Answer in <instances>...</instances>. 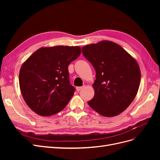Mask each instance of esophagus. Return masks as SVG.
<instances>
[{
  "instance_id": "obj_1",
  "label": "esophagus",
  "mask_w": 160,
  "mask_h": 160,
  "mask_svg": "<svg viewBox=\"0 0 160 160\" xmlns=\"http://www.w3.org/2000/svg\"><path fill=\"white\" fill-rule=\"evenodd\" d=\"M83 88V86H82V87H77L76 89H77V91H81Z\"/></svg>"
}]
</instances>
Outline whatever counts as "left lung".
Instances as JSON below:
<instances>
[{
    "label": "left lung",
    "mask_w": 160,
    "mask_h": 160,
    "mask_svg": "<svg viewBox=\"0 0 160 160\" xmlns=\"http://www.w3.org/2000/svg\"><path fill=\"white\" fill-rule=\"evenodd\" d=\"M82 52L96 72L95 95L89 105L105 117L122 113L139 87L141 72L137 61L122 47L109 41L86 45Z\"/></svg>",
    "instance_id": "1"
}]
</instances>
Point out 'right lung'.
<instances>
[{
    "instance_id": "obj_1",
    "label": "right lung",
    "mask_w": 160,
    "mask_h": 160,
    "mask_svg": "<svg viewBox=\"0 0 160 160\" xmlns=\"http://www.w3.org/2000/svg\"><path fill=\"white\" fill-rule=\"evenodd\" d=\"M79 47L56 46L38 49L22 64L19 85L26 103L41 116L63 109L74 94L68 65L81 54Z\"/></svg>"
}]
</instances>
